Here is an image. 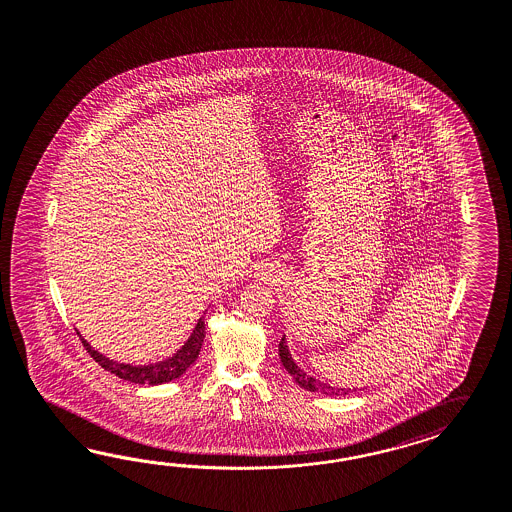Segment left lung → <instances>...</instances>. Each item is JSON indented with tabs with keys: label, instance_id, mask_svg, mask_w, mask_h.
Listing matches in <instances>:
<instances>
[{
	"label": "left lung",
	"instance_id": "8db88e82",
	"mask_svg": "<svg viewBox=\"0 0 512 512\" xmlns=\"http://www.w3.org/2000/svg\"><path fill=\"white\" fill-rule=\"evenodd\" d=\"M279 359L283 362V366L287 368L288 374L292 375V379H294L301 388H305V390H311V392H322L325 396H346V394L355 390V388L351 390V388L331 387V385H327V383H322L320 379H316V377H312V375L305 374L301 368H298V364L294 362V359H292V355H290V351H288L285 335H283L281 342H279Z\"/></svg>",
	"mask_w": 512,
	"mask_h": 512
}]
</instances>
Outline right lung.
Masks as SVG:
<instances>
[{"label":"right lung","instance_id":"add662e5","mask_svg":"<svg viewBox=\"0 0 512 512\" xmlns=\"http://www.w3.org/2000/svg\"><path fill=\"white\" fill-rule=\"evenodd\" d=\"M77 335L81 338L83 346L87 348L90 357L100 364L101 368H105L107 372L131 381L135 385H163V383H170L177 377L187 372L190 364H194L198 355H200L201 344L205 338V318L201 316L198 324L194 327L192 335L188 337L187 342L177 349L172 357L164 359L155 364H144V366H133V364H124V362L111 361L105 355H101L100 351L92 348L85 338L81 337V333L77 331Z\"/></svg>","mask_w":512,"mask_h":512}]
</instances>
